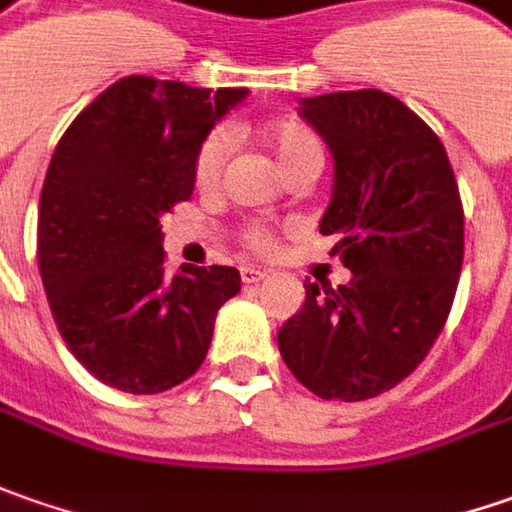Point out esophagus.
I'll list each match as a JSON object with an SVG mask.
<instances>
[{"label": "esophagus", "instance_id": "34e87169", "mask_svg": "<svg viewBox=\"0 0 512 512\" xmlns=\"http://www.w3.org/2000/svg\"><path fill=\"white\" fill-rule=\"evenodd\" d=\"M266 277V269H257V266H243L240 269V280L243 283H260Z\"/></svg>", "mask_w": 512, "mask_h": 512}]
</instances>
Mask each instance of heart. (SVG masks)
<instances>
[{
	"mask_svg": "<svg viewBox=\"0 0 512 512\" xmlns=\"http://www.w3.org/2000/svg\"><path fill=\"white\" fill-rule=\"evenodd\" d=\"M263 141L266 147L272 150L277 158V164L283 169V175H289V181L294 178H317V172L323 169V144L320 138L311 133L306 124L286 118V121H277L272 127L263 130ZM226 152H229V138L223 130L209 133L201 141V147L192 158V178L198 189H212V186L221 181L223 161H226ZM240 240L243 246H249L252 252H269L274 246L272 232L260 223H249L240 229Z\"/></svg>",
	"mask_w": 512,
	"mask_h": 512,
	"instance_id": "b5f03b06",
	"label": "heart"
}]
</instances>
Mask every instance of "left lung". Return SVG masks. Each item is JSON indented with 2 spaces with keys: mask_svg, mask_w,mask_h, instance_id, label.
Segmentation results:
<instances>
[{
  "mask_svg": "<svg viewBox=\"0 0 512 512\" xmlns=\"http://www.w3.org/2000/svg\"><path fill=\"white\" fill-rule=\"evenodd\" d=\"M300 115L334 155L320 221L351 283H303L277 331L283 362L311 394L360 402L397 388L442 334L462 257L465 212L439 135L382 90L303 98Z\"/></svg>",
  "mask_w": 512,
  "mask_h": 512,
  "instance_id": "1",
  "label": "left lung"
}]
</instances>
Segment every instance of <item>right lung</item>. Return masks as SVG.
Returning <instances> with one entry per match:
<instances>
[{
	"instance_id": "1",
	"label": "right lung",
	"mask_w": 512,
	"mask_h": 512,
	"mask_svg": "<svg viewBox=\"0 0 512 512\" xmlns=\"http://www.w3.org/2000/svg\"><path fill=\"white\" fill-rule=\"evenodd\" d=\"M243 98V87L127 76L56 144L39 198V274L62 340L110 388L161 394L192 377L215 314L240 291L232 266L169 277L158 218L189 201L195 152Z\"/></svg>"
}]
</instances>
